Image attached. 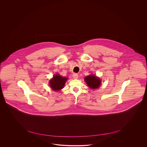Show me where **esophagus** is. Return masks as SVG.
Returning <instances> with one entry per match:
<instances>
[{
    "label": "esophagus",
    "instance_id": "obj_1",
    "mask_svg": "<svg viewBox=\"0 0 147 147\" xmlns=\"http://www.w3.org/2000/svg\"><path fill=\"white\" fill-rule=\"evenodd\" d=\"M73 78L74 79H77L78 78V74H77L76 73H74L73 74Z\"/></svg>",
    "mask_w": 147,
    "mask_h": 147
}]
</instances>
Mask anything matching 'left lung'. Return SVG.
<instances>
[{"label":"left lung","instance_id":"1","mask_svg":"<svg viewBox=\"0 0 147 147\" xmlns=\"http://www.w3.org/2000/svg\"><path fill=\"white\" fill-rule=\"evenodd\" d=\"M85 81L89 88L92 89H97L101 84L100 78L93 74L86 76Z\"/></svg>","mask_w":147,"mask_h":147}]
</instances>
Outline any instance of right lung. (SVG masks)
Listing matches in <instances>:
<instances>
[{
    "instance_id": "right-lung-1",
    "label": "right lung",
    "mask_w": 147,
    "mask_h": 147,
    "mask_svg": "<svg viewBox=\"0 0 147 147\" xmlns=\"http://www.w3.org/2000/svg\"><path fill=\"white\" fill-rule=\"evenodd\" d=\"M67 80L66 77H63L59 74H55L49 81V85L53 90H59L63 88Z\"/></svg>"
}]
</instances>
